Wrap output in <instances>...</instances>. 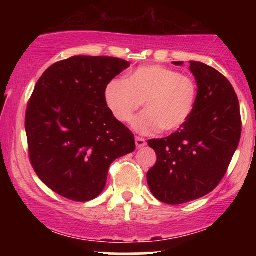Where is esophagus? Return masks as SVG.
I'll list each match as a JSON object with an SVG mask.
<instances>
[{
	"label": "esophagus",
	"instance_id": "obj_1",
	"mask_svg": "<svg viewBox=\"0 0 256 256\" xmlns=\"http://www.w3.org/2000/svg\"><path fill=\"white\" fill-rule=\"evenodd\" d=\"M134 142H136V146L138 149L143 148V146H146V140H144V138H142V137H136V138H134Z\"/></svg>",
	"mask_w": 256,
	"mask_h": 256
}]
</instances>
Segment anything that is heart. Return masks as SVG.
Instances as JSON below:
<instances>
[{"label":"heart","instance_id":"b5f03b06","mask_svg":"<svg viewBox=\"0 0 256 256\" xmlns=\"http://www.w3.org/2000/svg\"><path fill=\"white\" fill-rule=\"evenodd\" d=\"M104 100L118 122H130L144 102L146 110L132 120L142 134L164 130L177 131L186 124L198 101V85L192 78L158 64L138 67L128 79L116 78L106 86Z\"/></svg>","mask_w":256,"mask_h":256}]
</instances>
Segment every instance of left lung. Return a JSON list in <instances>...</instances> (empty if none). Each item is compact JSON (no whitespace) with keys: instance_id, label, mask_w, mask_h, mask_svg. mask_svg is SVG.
<instances>
[{"instance_id":"left-lung-1","label":"left lung","mask_w":256,"mask_h":256,"mask_svg":"<svg viewBox=\"0 0 256 256\" xmlns=\"http://www.w3.org/2000/svg\"><path fill=\"white\" fill-rule=\"evenodd\" d=\"M190 71L198 84L192 116L171 136L148 140L158 156L146 173L149 189L167 204H186L213 192L228 171L242 131L238 98L230 82L198 61H190Z\"/></svg>"}]
</instances>
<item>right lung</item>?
<instances>
[{
  "label": "right lung",
  "instance_id": "add662e5",
  "mask_svg": "<svg viewBox=\"0 0 256 256\" xmlns=\"http://www.w3.org/2000/svg\"><path fill=\"white\" fill-rule=\"evenodd\" d=\"M130 66L110 56H72L52 64L34 86L25 116L34 172L77 202L104 192L114 160L136 149L134 134L112 116L104 90Z\"/></svg>",
  "mask_w": 256,
  "mask_h": 256
}]
</instances>
